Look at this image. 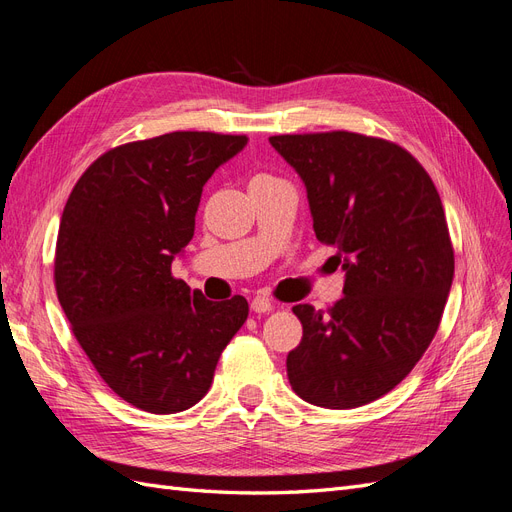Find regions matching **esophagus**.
Masks as SVG:
<instances>
[{
    "label": "esophagus",
    "mask_w": 512,
    "mask_h": 512,
    "mask_svg": "<svg viewBox=\"0 0 512 512\" xmlns=\"http://www.w3.org/2000/svg\"><path fill=\"white\" fill-rule=\"evenodd\" d=\"M273 309V305H271V299H267V297H254L252 299V312H256V314H267V312H271Z\"/></svg>",
    "instance_id": "esophagus-1"
}]
</instances>
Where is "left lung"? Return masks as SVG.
Returning <instances> with one entry per match:
<instances>
[{
	"label": "left lung",
	"mask_w": 512,
	"mask_h": 512,
	"mask_svg": "<svg viewBox=\"0 0 512 512\" xmlns=\"http://www.w3.org/2000/svg\"><path fill=\"white\" fill-rule=\"evenodd\" d=\"M269 143L303 179L316 239L346 271L327 314L292 307L303 337L286 359L290 386L320 408L365 406L410 374L440 327L455 273L440 194L384 138L335 130Z\"/></svg>",
	"instance_id": "left-lung-1"
}]
</instances>
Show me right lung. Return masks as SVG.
Returning a JSON list of instances; mask_svg holds the SVG:
<instances>
[{
	"instance_id": "1",
	"label": "right lung",
	"mask_w": 512,
	"mask_h": 512,
	"mask_svg": "<svg viewBox=\"0 0 512 512\" xmlns=\"http://www.w3.org/2000/svg\"><path fill=\"white\" fill-rule=\"evenodd\" d=\"M245 143L170 132L119 145L85 170L61 215V309L100 378L145 412L198 404L250 312L241 294L209 301L170 273L194 237L203 185Z\"/></svg>"
}]
</instances>
